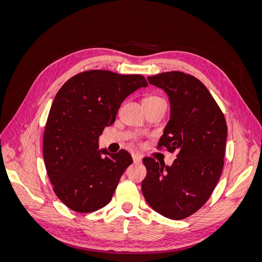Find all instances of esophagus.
Returning <instances> with one entry per match:
<instances>
[{"mask_svg": "<svg viewBox=\"0 0 262 262\" xmlns=\"http://www.w3.org/2000/svg\"><path fill=\"white\" fill-rule=\"evenodd\" d=\"M132 160H133L134 163H140L142 161V156H141V154L133 153L132 154Z\"/></svg>", "mask_w": 262, "mask_h": 262, "instance_id": "obj_1", "label": "esophagus"}]
</instances>
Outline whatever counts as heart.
Instances as JSON below:
<instances>
[{
    "instance_id": "b5f03b06",
    "label": "heart",
    "mask_w": 262,
    "mask_h": 262,
    "mask_svg": "<svg viewBox=\"0 0 262 262\" xmlns=\"http://www.w3.org/2000/svg\"><path fill=\"white\" fill-rule=\"evenodd\" d=\"M157 98H160V97H156V96H150V97H146L145 99H157Z\"/></svg>"
}]
</instances>
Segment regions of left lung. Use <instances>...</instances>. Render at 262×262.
<instances>
[{
  "instance_id": "1",
  "label": "left lung",
  "mask_w": 262,
  "mask_h": 262,
  "mask_svg": "<svg viewBox=\"0 0 262 262\" xmlns=\"http://www.w3.org/2000/svg\"><path fill=\"white\" fill-rule=\"evenodd\" d=\"M167 94L170 119L158 148L177 152L171 166L144 157L142 181L149 207L163 216L182 220L209 200L224 165L227 125L207 87L192 75L171 71L147 77Z\"/></svg>"
}]
</instances>
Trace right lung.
Returning a JSON list of instances; mask_svg holds the SVG:
<instances>
[{"mask_svg": "<svg viewBox=\"0 0 262 262\" xmlns=\"http://www.w3.org/2000/svg\"><path fill=\"white\" fill-rule=\"evenodd\" d=\"M146 86L142 75L91 70L71 77L55 95L43 133V161L54 193L71 210L90 213L112 200L132 157L124 149H98V139L115 122L121 102Z\"/></svg>", "mask_w": 262, "mask_h": 262, "instance_id": "1", "label": "right lung"}]
</instances>
